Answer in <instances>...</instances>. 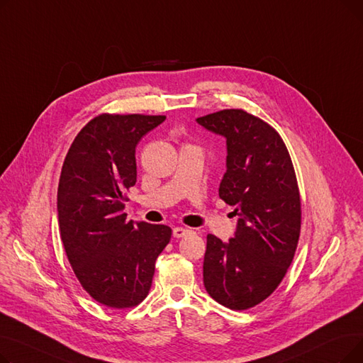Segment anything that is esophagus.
Instances as JSON below:
<instances>
[{
  "instance_id": "1",
  "label": "esophagus",
  "mask_w": 363,
  "mask_h": 363,
  "mask_svg": "<svg viewBox=\"0 0 363 363\" xmlns=\"http://www.w3.org/2000/svg\"><path fill=\"white\" fill-rule=\"evenodd\" d=\"M191 233H193L191 230H188V228H182V226H177V228H174V231H172V234H174L175 238H182Z\"/></svg>"
}]
</instances>
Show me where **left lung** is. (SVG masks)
Listing matches in <instances>:
<instances>
[{"instance_id":"obj_1","label":"left lung","mask_w":363,"mask_h":363,"mask_svg":"<svg viewBox=\"0 0 363 363\" xmlns=\"http://www.w3.org/2000/svg\"><path fill=\"white\" fill-rule=\"evenodd\" d=\"M226 140L219 197L234 206L235 234H208L203 262L206 291L222 306L244 311L268 298L293 262L301 222L294 167L279 133L240 108L199 118Z\"/></svg>"}]
</instances>
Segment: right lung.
I'll return each mask as SVG.
<instances>
[{"instance_id":"obj_1","label":"right lung","mask_w":363,"mask_h":363,"mask_svg":"<svg viewBox=\"0 0 363 363\" xmlns=\"http://www.w3.org/2000/svg\"><path fill=\"white\" fill-rule=\"evenodd\" d=\"M166 116L100 114L72 143L57 191L60 237L76 278L113 309L141 303L156 259L170 241L166 225L126 220V191L137 182L135 148Z\"/></svg>"}]
</instances>
